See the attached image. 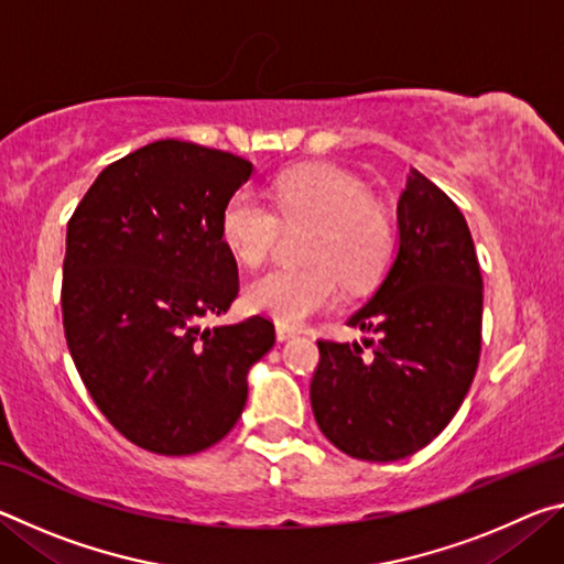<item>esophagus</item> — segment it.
<instances>
[{"label":"esophagus","mask_w":564,"mask_h":564,"mask_svg":"<svg viewBox=\"0 0 564 564\" xmlns=\"http://www.w3.org/2000/svg\"><path fill=\"white\" fill-rule=\"evenodd\" d=\"M293 336H299V330H295V328L281 326V323H279V326H275V338H279V340H289Z\"/></svg>","instance_id":"34e87169"}]
</instances>
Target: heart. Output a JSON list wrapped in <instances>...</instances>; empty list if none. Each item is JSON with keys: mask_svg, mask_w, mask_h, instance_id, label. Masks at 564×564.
Segmentation results:
<instances>
[{"mask_svg": "<svg viewBox=\"0 0 564 564\" xmlns=\"http://www.w3.org/2000/svg\"><path fill=\"white\" fill-rule=\"evenodd\" d=\"M273 205L251 188L228 198L221 238L243 265L269 259L285 226L311 224L305 269L281 265L246 285L253 313L281 326H301L313 313L336 305L343 281L352 289L373 283L393 253V224L356 176L333 166H303L273 181Z\"/></svg>", "mask_w": 564, "mask_h": 564, "instance_id": "1", "label": "heart"}]
</instances>
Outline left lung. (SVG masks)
<instances>
[{
  "label": "left lung",
  "instance_id": "1",
  "mask_svg": "<svg viewBox=\"0 0 564 564\" xmlns=\"http://www.w3.org/2000/svg\"><path fill=\"white\" fill-rule=\"evenodd\" d=\"M348 326L378 340H318L311 405L350 457L390 463L443 433L480 360L482 275L470 228L431 178L410 169L398 198V251Z\"/></svg>",
  "mask_w": 564,
  "mask_h": 564
}]
</instances>
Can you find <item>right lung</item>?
Here are the masks:
<instances>
[{"label": "right lung", "mask_w": 564, "mask_h": 564, "mask_svg": "<svg viewBox=\"0 0 564 564\" xmlns=\"http://www.w3.org/2000/svg\"><path fill=\"white\" fill-rule=\"evenodd\" d=\"M251 174L228 151L154 141L104 169L66 226V346L94 403L144 451L194 455L226 437L275 343L261 316L202 326L238 295L221 212Z\"/></svg>", "instance_id": "add662e5"}]
</instances>
